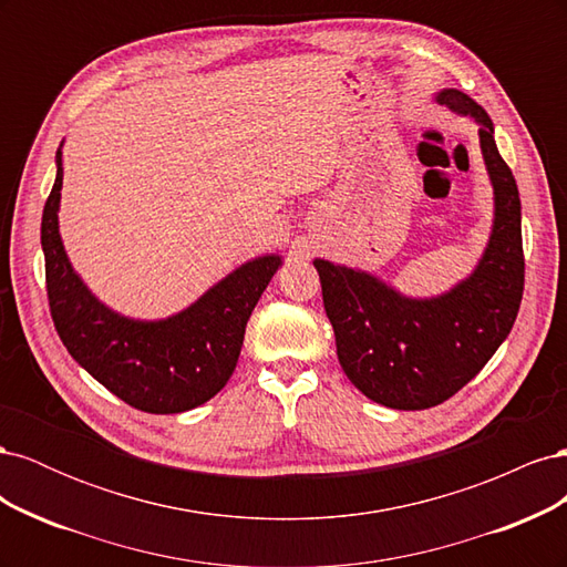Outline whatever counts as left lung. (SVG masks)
Segmentation results:
<instances>
[{
    "instance_id": "1",
    "label": "left lung",
    "mask_w": 567,
    "mask_h": 567,
    "mask_svg": "<svg viewBox=\"0 0 567 567\" xmlns=\"http://www.w3.org/2000/svg\"><path fill=\"white\" fill-rule=\"evenodd\" d=\"M435 101L480 125L494 188L489 244L471 277L435 298H406L373 274L315 260L342 371L369 400L404 411L437 406L475 379L511 333L525 286L518 184L492 120L458 90Z\"/></svg>"
}]
</instances>
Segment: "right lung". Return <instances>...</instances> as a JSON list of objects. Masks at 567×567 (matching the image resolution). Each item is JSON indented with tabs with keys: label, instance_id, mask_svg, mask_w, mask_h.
Listing matches in <instances>:
<instances>
[{
	"label": "right lung",
	"instance_id": "right-lung-1",
	"mask_svg": "<svg viewBox=\"0 0 567 567\" xmlns=\"http://www.w3.org/2000/svg\"><path fill=\"white\" fill-rule=\"evenodd\" d=\"M61 186L59 148L56 182L42 213V250L49 310L65 350L115 398L146 414H179L215 398L236 369L250 312L281 257H255L173 317L130 319L99 302L68 260L59 234Z\"/></svg>",
	"mask_w": 567,
	"mask_h": 567
}]
</instances>
